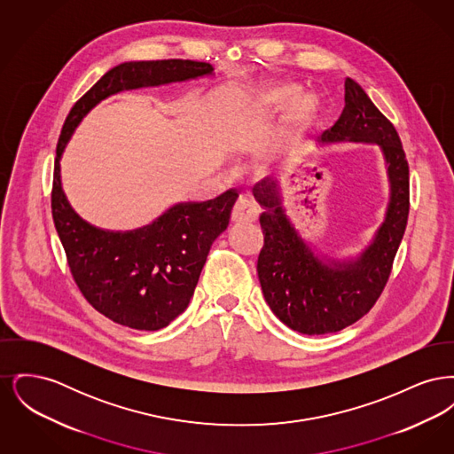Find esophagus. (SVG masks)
Instances as JSON below:
<instances>
[{
	"label": "esophagus",
	"mask_w": 454,
	"mask_h": 454,
	"mask_svg": "<svg viewBox=\"0 0 454 454\" xmlns=\"http://www.w3.org/2000/svg\"><path fill=\"white\" fill-rule=\"evenodd\" d=\"M257 217H259V209L254 204V200H250L245 195H239L237 204L233 207L231 219L235 223H252V221H257Z\"/></svg>",
	"instance_id": "esophagus-1"
}]
</instances>
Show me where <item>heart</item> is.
<instances>
[{
	"instance_id": "heart-1",
	"label": "heart",
	"mask_w": 454,
	"mask_h": 454,
	"mask_svg": "<svg viewBox=\"0 0 454 454\" xmlns=\"http://www.w3.org/2000/svg\"><path fill=\"white\" fill-rule=\"evenodd\" d=\"M298 91H300V88L293 83L276 85V87L269 88L263 93H260L259 104L262 107L269 108V110H279V108L286 107L288 102L298 95ZM317 110H318L317 100L309 95H301L289 105L286 117H287L289 124L302 126V124H308L317 115Z\"/></svg>"
}]
</instances>
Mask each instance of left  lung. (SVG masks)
Here are the masks:
<instances>
[{
	"label": "left lung",
	"mask_w": 454,
	"mask_h": 454,
	"mask_svg": "<svg viewBox=\"0 0 454 454\" xmlns=\"http://www.w3.org/2000/svg\"><path fill=\"white\" fill-rule=\"evenodd\" d=\"M378 145L387 161L389 204L385 223L356 260L318 259L284 215L276 180L254 195L263 207V247L257 260L262 293L282 324L304 335L333 333L361 320L381 296L407 228L411 209L409 163L395 126L354 80H346V107L324 145Z\"/></svg>",
	"instance_id": "8db88e82"
}]
</instances>
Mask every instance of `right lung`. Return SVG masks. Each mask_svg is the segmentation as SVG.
<instances>
[{"label":"right lung","mask_w":454,"mask_h":454,"mask_svg":"<svg viewBox=\"0 0 454 454\" xmlns=\"http://www.w3.org/2000/svg\"><path fill=\"white\" fill-rule=\"evenodd\" d=\"M211 73L209 63L191 59L122 63L90 88L66 117L54 161L52 219L78 289L115 324L160 330L189 306L211 245L230 223L238 192L231 189L213 200L176 204L134 231H106L88 224L66 200L61 154L82 119L108 95Z\"/></svg>","instance_id":"1"}]
</instances>
